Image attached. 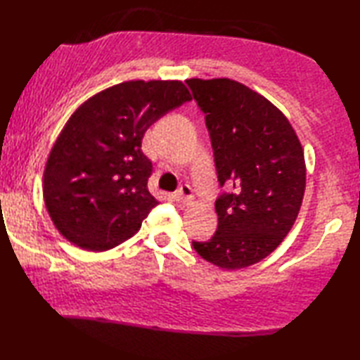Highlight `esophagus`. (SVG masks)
Masks as SVG:
<instances>
[{"instance_id": "34e87169", "label": "esophagus", "mask_w": 360, "mask_h": 360, "mask_svg": "<svg viewBox=\"0 0 360 360\" xmlns=\"http://www.w3.org/2000/svg\"><path fill=\"white\" fill-rule=\"evenodd\" d=\"M174 199L176 200V202H180V204L191 202V200H193V190H191V186H190V185H181V186L179 188V191H175Z\"/></svg>"}]
</instances>
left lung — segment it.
I'll return each instance as SVG.
<instances>
[{
    "label": "left lung",
    "mask_w": 360,
    "mask_h": 360,
    "mask_svg": "<svg viewBox=\"0 0 360 360\" xmlns=\"http://www.w3.org/2000/svg\"><path fill=\"white\" fill-rule=\"evenodd\" d=\"M205 113L221 193L218 228L193 240L200 257L228 270L269 256L291 231L305 193V161L288 118L248 86L229 79L186 80Z\"/></svg>",
    "instance_id": "1"
}]
</instances>
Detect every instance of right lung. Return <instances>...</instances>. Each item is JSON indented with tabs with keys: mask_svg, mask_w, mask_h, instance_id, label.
<instances>
[{
	"mask_svg": "<svg viewBox=\"0 0 360 360\" xmlns=\"http://www.w3.org/2000/svg\"><path fill=\"white\" fill-rule=\"evenodd\" d=\"M191 101L179 80H132L98 93L69 118L50 151L44 200L69 242L104 251L141 229L158 200L142 139L156 120Z\"/></svg>",
	"mask_w": 360,
	"mask_h": 360,
	"instance_id": "1",
	"label": "right lung"
}]
</instances>
